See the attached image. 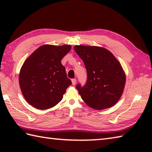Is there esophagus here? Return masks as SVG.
I'll return each mask as SVG.
<instances>
[{
    "label": "esophagus",
    "mask_w": 152,
    "mask_h": 152,
    "mask_svg": "<svg viewBox=\"0 0 152 152\" xmlns=\"http://www.w3.org/2000/svg\"><path fill=\"white\" fill-rule=\"evenodd\" d=\"M72 83L73 86L75 85L76 83V79H75V78L72 79Z\"/></svg>",
    "instance_id": "esophagus-1"
}]
</instances>
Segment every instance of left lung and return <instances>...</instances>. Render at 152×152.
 <instances>
[{"mask_svg": "<svg viewBox=\"0 0 152 152\" xmlns=\"http://www.w3.org/2000/svg\"><path fill=\"white\" fill-rule=\"evenodd\" d=\"M74 49L84 63L88 76L85 86H76L83 101L96 110L112 107L125 88V74L121 64L104 48L80 45Z\"/></svg>", "mask_w": 152, "mask_h": 152, "instance_id": "8db88e82", "label": "left lung"}]
</instances>
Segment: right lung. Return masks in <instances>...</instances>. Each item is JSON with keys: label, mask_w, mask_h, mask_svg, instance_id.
<instances>
[{"label": "right lung", "mask_w": 152, "mask_h": 152, "mask_svg": "<svg viewBox=\"0 0 152 152\" xmlns=\"http://www.w3.org/2000/svg\"><path fill=\"white\" fill-rule=\"evenodd\" d=\"M71 50L70 45L39 47L25 60L19 76L25 100L39 110L51 108L63 99L72 84L61 59Z\"/></svg>", "instance_id": "obj_1"}]
</instances>
